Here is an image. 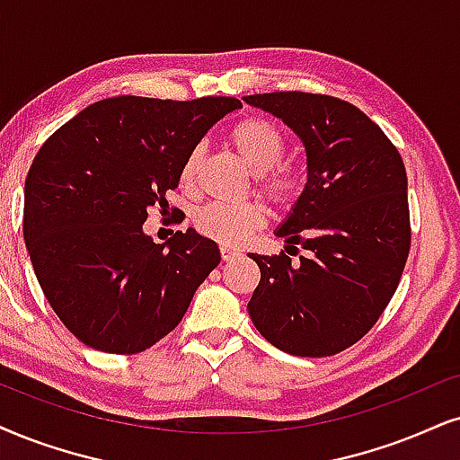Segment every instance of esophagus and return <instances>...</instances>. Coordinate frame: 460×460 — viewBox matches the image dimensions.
Returning <instances> with one entry per match:
<instances>
[{
	"label": "esophagus",
	"mask_w": 460,
	"mask_h": 460,
	"mask_svg": "<svg viewBox=\"0 0 460 460\" xmlns=\"http://www.w3.org/2000/svg\"><path fill=\"white\" fill-rule=\"evenodd\" d=\"M220 257H223V261H234L240 257V250H235L231 246H220Z\"/></svg>",
	"instance_id": "34e87169"
}]
</instances>
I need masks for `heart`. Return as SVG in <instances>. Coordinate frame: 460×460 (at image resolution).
I'll list each match as a JSON object with an SVG mask.
<instances>
[{
	"label": "heart",
	"instance_id": "obj_1",
	"mask_svg": "<svg viewBox=\"0 0 460 460\" xmlns=\"http://www.w3.org/2000/svg\"><path fill=\"white\" fill-rule=\"evenodd\" d=\"M229 142L235 148L243 165L257 173V193L263 195L276 208H290L301 195V176L288 163H282L287 142L282 133L263 119H243L229 131ZM203 159V148L195 146L180 167V187L190 190L197 182V173ZM265 220V208L261 203H208L193 217L195 229L201 235L223 243L237 246L257 231Z\"/></svg>",
	"mask_w": 460,
	"mask_h": 460
}]
</instances>
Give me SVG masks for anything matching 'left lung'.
<instances>
[{"instance_id": "left-lung-1", "label": "left lung", "mask_w": 460, "mask_h": 460, "mask_svg": "<svg viewBox=\"0 0 460 460\" xmlns=\"http://www.w3.org/2000/svg\"><path fill=\"white\" fill-rule=\"evenodd\" d=\"M243 102L282 119L305 146L307 182L276 231L280 254H250L261 282L254 327L295 357H331L363 337L393 299L410 254L408 176L367 114L331 95L282 91ZM297 245L306 250L299 260Z\"/></svg>"}]
</instances>
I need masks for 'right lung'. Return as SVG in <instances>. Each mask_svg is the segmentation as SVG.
<instances>
[{"label": "right lung", "instance_id": "right-lung-1", "mask_svg": "<svg viewBox=\"0 0 460 460\" xmlns=\"http://www.w3.org/2000/svg\"><path fill=\"white\" fill-rule=\"evenodd\" d=\"M237 108L235 97H110L40 148L22 235L46 299L83 344L112 354L155 346L220 263L217 243L193 229L155 243L142 225L150 206H167L190 150Z\"/></svg>", "mask_w": 460, "mask_h": 460}]
</instances>
